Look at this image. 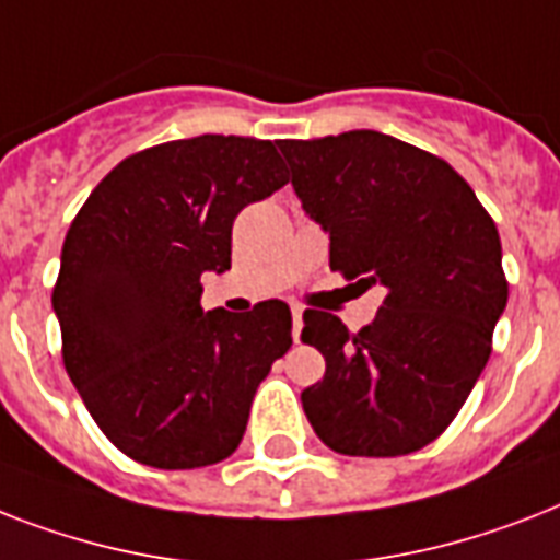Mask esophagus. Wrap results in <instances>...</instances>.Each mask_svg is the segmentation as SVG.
Returning <instances> with one entry per match:
<instances>
[{"mask_svg": "<svg viewBox=\"0 0 560 560\" xmlns=\"http://www.w3.org/2000/svg\"><path fill=\"white\" fill-rule=\"evenodd\" d=\"M293 339L299 342L302 339V307L293 304Z\"/></svg>", "mask_w": 560, "mask_h": 560, "instance_id": "esophagus-1", "label": "esophagus"}]
</instances>
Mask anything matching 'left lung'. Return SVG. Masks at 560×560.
<instances>
[{"label": "left lung", "mask_w": 560, "mask_h": 560, "mask_svg": "<svg viewBox=\"0 0 560 560\" xmlns=\"http://www.w3.org/2000/svg\"><path fill=\"white\" fill-rule=\"evenodd\" d=\"M279 149L304 212L330 233V270L385 290L359 334L304 311L302 339L325 357L304 413L339 454L417 452L448 429L492 353L509 299L498 226L443 158L383 131Z\"/></svg>", "instance_id": "obj_1"}]
</instances>
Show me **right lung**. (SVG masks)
Listing matches in <instances>:
<instances>
[{
  "label": "right lung",
  "mask_w": 560,
  "mask_h": 560,
  "mask_svg": "<svg viewBox=\"0 0 560 560\" xmlns=\"http://www.w3.org/2000/svg\"><path fill=\"white\" fill-rule=\"evenodd\" d=\"M288 184L272 140L201 135L129 154L80 207L54 313L85 408L126 457L201 469L238 448L272 362L293 345L279 299L203 313L241 209Z\"/></svg>",
  "instance_id": "obj_1"
}]
</instances>
